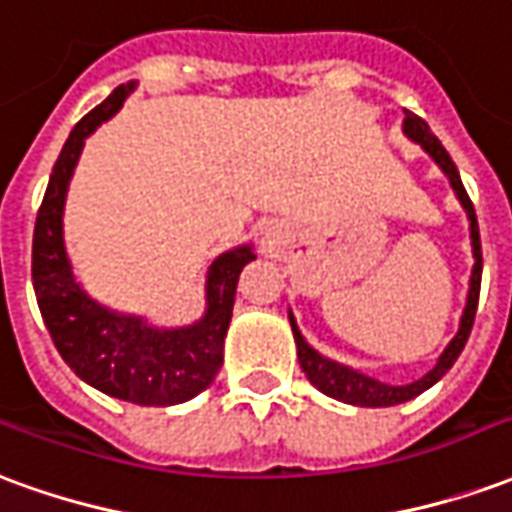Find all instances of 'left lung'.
Here are the masks:
<instances>
[{"mask_svg": "<svg viewBox=\"0 0 512 512\" xmlns=\"http://www.w3.org/2000/svg\"><path fill=\"white\" fill-rule=\"evenodd\" d=\"M403 134L408 139H414L417 145H422V150L428 153L436 164L441 167V172L450 178V186L455 189V197L461 200L463 211L469 216V233H472V255H474V268L472 279H469V296H466V307H463L461 326H458V334L452 337L450 345L444 348V354L439 356V362L433 365L430 373L419 378V381H411L406 386H392L381 384L376 378L359 373L354 367L340 365V362H332L321 356L315 348H312L304 337H301L299 326H296V318L293 312H288L290 329H293V337H296V351H299V365L301 370L307 373L310 384L323 392V395L334 397V400H343V403H351V406H367V408H381V406H397V403H406L411 397L422 395L425 389L436 384L452 365L455 359L461 356L463 345L469 340V332H472L474 312H477V299H480V279H483V249H480V227H477V216H474V205L469 200V194L463 189L461 175H458V167L450 158V153L444 150L439 139L433 136V131L428 128V123L417 117L414 112L406 109V120H403Z\"/></svg>", "mask_w": 512, "mask_h": 512, "instance_id": "8db88e82", "label": "left lung"}]
</instances>
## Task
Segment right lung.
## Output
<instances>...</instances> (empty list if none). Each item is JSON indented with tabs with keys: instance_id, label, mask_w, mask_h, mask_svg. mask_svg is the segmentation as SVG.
Masks as SVG:
<instances>
[{
	"instance_id": "obj_1",
	"label": "right lung",
	"mask_w": 512,
	"mask_h": 512,
	"mask_svg": "<svg viewBox=\"0 0 512 512\" xmlns=\"http://www.w3.org/2000/svg\"><path fill=\"white\" fill-rule=\"evenodd\" d=\"M134 87L136 82L120 84L73 126L62 147L32 235V285L51 340L76 376L98 392L136 406H175L200 395L219 373L235 285L255 252L244 244L213 260L205 277V315L180 329H158L139 315L101 307L84 293L62 241L65 194L84 139L115 115Z\"/></svg>"
}]
</instances>
